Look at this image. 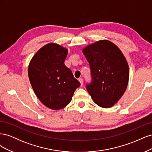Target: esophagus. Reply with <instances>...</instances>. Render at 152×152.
Listing matches in <instances>:
<instances>
[{"mask_svg": "<svg viewBox=\"0 0 152 152\" xmlns=\"http://www.w3.org/2000/svg\"><path fill=\"white\" fill-rule=\"evenodd\" d=\"M79 82H80V85H81V86L83 85V79H81V78H80V79H79Z\"/></svg>", "mask_w": 152, "mask_h": 152, "instance_id": "obj_1", "label": "esophagus"}]
</instances>
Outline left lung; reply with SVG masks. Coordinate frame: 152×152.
I'll return each instance as SVG.
<instances>
[{
  "mask_svg": "<svg viewBox=\"0 0 152 152\" xmlns=\"http://www.w3.org/2000/svg\"><path fill=\"white\" fill-rule=\"evenodd\" d=\"M91 68V83L86 87L93 102L108 108L125 93L129 77L126 59L115 44L102 40L82 49Z\"/></svg>",
  "mask_w": 152,
  "mask_h": 152,
  "instance_id": "8db88e82",
  "label": "left lung"
}]
</instances>
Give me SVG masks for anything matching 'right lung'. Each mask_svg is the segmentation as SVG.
Here are the masks:
<instances>
[{"label":"right lung","mask_w":152,"mask_h":152,"mask_svg":"<svg viewBox=\"0 0 152 152\" xmlns=\"http://www.w3.org/2000/svg\"><path fill=\"white\" fill-rule=\"evenodd\" d=\"M68 49L55 43L41 48L31 59L28 78L34 93L48 108L58 110L70 103L80 86L65 65Z\"/></svg>","instance_id":"1"}]
</instances>
